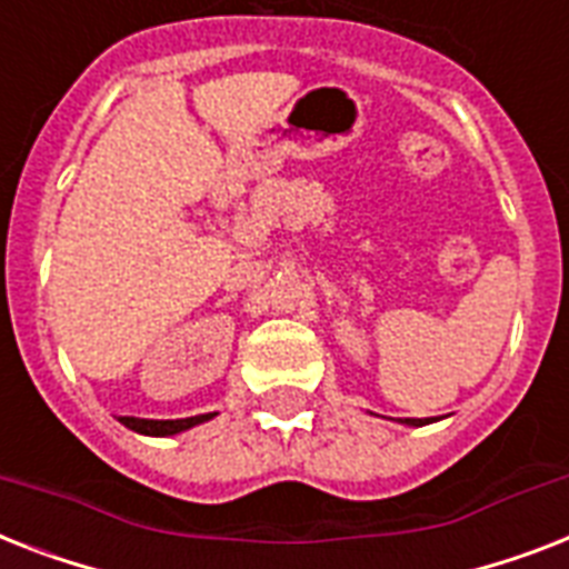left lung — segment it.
<instances>
[{"mask_svg":"<svg viewBox=\"0 0 569 569\" xmlns=\"http://www.w3.org/2000/svg\"><path fill=\"white\" fill-rule=\"evenodd\" d=\"M400 423H409V427H423V423H429V418H400Z\"/></svg>","mask_w":569,"mask_h":569,"instance_id":"left-lung-1","label":"left lung"}]
</instances>
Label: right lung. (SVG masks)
Segmentation results:
<instances>
[{
	"label": "right lung",
	"mask_w": 569,
	"mask_h": 569,
	"mask_svg": "<svg viewBox=\"0 0 569 569\" xmlns=\"http://www.w3.org/2000/svg\"><path fill=\"white\" fill-rule=\"evenodd\" d=\"M212 415H196V418H180V420H146V418H119L128 429H133V432H140V436H178V432H183V429H192L198 427V423H204V420H210Z\"/></svg>",
	"instance_id": "right-lung-1"
}]
</instances>
